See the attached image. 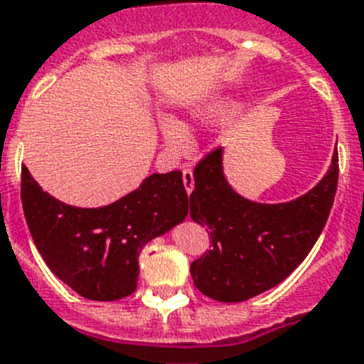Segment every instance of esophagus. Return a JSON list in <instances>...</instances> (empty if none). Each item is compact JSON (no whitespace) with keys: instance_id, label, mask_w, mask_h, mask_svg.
<instances>
[{"instance_id":"obj_1","label":"esophagus","mask_w":364,"mask_h":364,"mask_svg":"<svg viewBox=\"0 0 364 364\" xmlns=\"http://www.w3.org/2000/svg\"><path fill=\"white\" fill-rule=\"evenodd\" d=\"M183 185H185V191L189 195L195 189V175H193V169L191 168H183Z\"/></svg>"}]
</instances>
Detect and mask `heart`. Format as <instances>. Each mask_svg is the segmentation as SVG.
Wrapping results in <instances>:
<instances>
[{"mask_svg": "<svg viewBox=\"0 0 364 364\" xmlns=\"http://www.w3.org/2000/svg\"><path fill=\"white\" fill-rule=\"evenodd\" d=\"M160 129L164 141H166V144L171 150H183V148H187V144L191 141V134L189 129L185 127L181 121L173 119V117H164Z\"/></svg>", "mask_w": 364, "mask_h": 364, "instance_id": "1", "label": "heart"}]
</instances>
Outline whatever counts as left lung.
Here are the masks:
<instances>
[{
	"mask_svg": "<svg viewBox=\"0 0 364 364\" xmlns=\"http://www.w3.org/2000/svg\"><path fill=\"white\" fill-rule=\"evenodd\" d=\"M338 189V152L326 175L295 200H249L231 187L218 148L195 168L191 218L206 225L212 249L191 264L196 289L222 303H239L282 284L316 243Z\"/></svg>",
	"mask_w": 364,
	"mask_h": 364,
	"instance_id": "1",
	"label": "left lung"
}]
</instances>
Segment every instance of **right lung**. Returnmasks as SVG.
I'll list each match as a JSON object with an SVG mask.
<instances>
[{
    "label": "right lung",
    "mask_w": 364,
    "mask_h": 364,
    "mask_svg": "<svg viewBox=\"0 0 364 364\" xmlns=\"http://www.w3.org/2000/svg\"><path fill=\"white\" fill-rule=\"evenodd\" d=\"M28 230L50 270L90 301H117L139 282V255L189 214L181 171L152 173L139 189L100 208H77L42 191L23 168Z\"/></svg>",
    "instance_id": "obj_1"
}]
</instances>
